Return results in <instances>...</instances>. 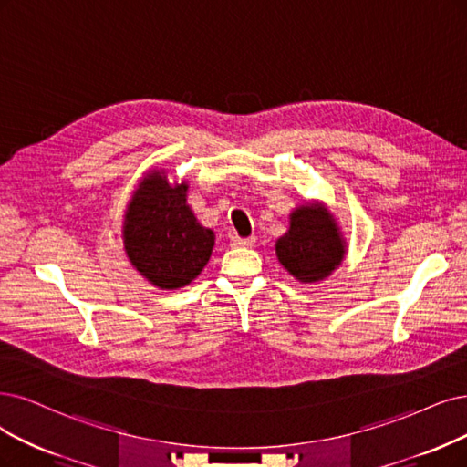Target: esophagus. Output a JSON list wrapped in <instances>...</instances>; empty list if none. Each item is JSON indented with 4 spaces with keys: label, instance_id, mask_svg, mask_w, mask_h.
I'll return each instance as SVG.
<instances>
[{
    "label": "esophagus",
    "instance_id": "esophagus-1",
    "mask_svg": "<svg viewBox=\"0 0 467 467\" xmlns=\"http://www.w3.org/2000/svg\"><path fill=\"white\" fill-rule=\"evenodd\" d=\"M255 243V238L250 236V238H240V236H233L231 238V246L233 248H248Z\"/></svg>",
    "mask_w": 467,
    "mask_h": 467
}]
</instances>
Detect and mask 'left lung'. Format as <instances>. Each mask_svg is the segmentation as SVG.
Instances as JSON below:
<instances>
[{
	"instance_id": "left-lung-1",
	"label": "left lung",
	"mask_w": 467,
	"mask_h": 467,
	"mask_svg": "<svg viewBox=\"0 0 467 467\" xmlns=\"http://www.w3.org/2000/svg\"><path fill=\"white\" fill-rule=\"evenodd\" d=\"M281 265L300 283L323 281L340 265L347 243L333 215L321 203L290 213V229L275 244Z\"/></svg>"
}]
</instances>
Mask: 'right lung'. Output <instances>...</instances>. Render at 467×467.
<instances>
[{
  "label": "right lung",
  "instance_id": "obj_1",
  "mask_svg": "<svg viewBox=\"0 0 467 467\" xmlns=\"http://www.w3.org/2000/svg\"><path fill=\"white\" fill-rule=\"evenodd\" d=\"M188 184H169L165 172L151 171L127 205L123 243L136 271L161 290L192 283L215 244L186 203Z\"/></svg>",
  "mask_w": 467,
  "mask_h": 467
}]
</instances>
